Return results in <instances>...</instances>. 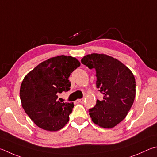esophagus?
Returning a JSON list of instances; mask_svg holds the SVG:
<instances>
[{"label": "esophagus", "mask_w": 157, "mask_h": 157, "mask_svg": "<svg viewBox=\"0 0 157 157\" xmlns=\"http://www.w3.org/2000/svg\"><path fill=\"white\" fill-rule=\"evenodd\" d=\"M77 101H78V103H83V101H84V98H81V99H78V100H77Z\"/></svg>", "instance_id": "obj_1"}]
</instances>
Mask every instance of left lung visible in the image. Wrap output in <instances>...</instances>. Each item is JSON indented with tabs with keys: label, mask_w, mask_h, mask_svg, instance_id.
Masks as SVG:
<instances>
[{
	"label": "left lung",
	"mask_w": 157,
	"mask_h": 157,
	"mask_svg": "<svg viewBox=\"0 0 157 157\" xmlns=\"http://www.w3.org/2000/svg\"><path fill=\"white\" fill-rule=\"evenodd\" d=\"M81 63L96 70L97 87L103 94L102 101L89 109L93 123L103 128H112L127 116L136 95L134 74L117 59L104 54H87Z\"/></svg>",
	"instance_id": "1"
}]
</instances>
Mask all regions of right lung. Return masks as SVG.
<instances>
[{"mask_svg":"<svg viewBox=\"0 0 157 157\" xmlns=\"http://www.w3.org/2000/svg\"><path fill=\"white\" fill-rule=\"evenodd\" d=\"M80 65L76 58L60 55L40 63L25 76L20 88L22 107L38 127L55 132L67 124L74 103H60L57 94L70 89L69 76Z\"/></svg>","mask_w":157,"mask_h":157,"instance_id":"obj_1","label":"right lung"}]
</instances>
